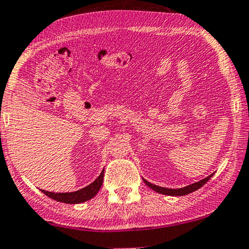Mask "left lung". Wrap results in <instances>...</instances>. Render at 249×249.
Instances as JSON below:
<instances>
[{"mask_svg":"<svg viewBox=\"0 0 249 249\" xmlns=\"http://www.w3.org/2000/svg\"><path fill=\"white\" fill-rule=\"evenodd\" d=\"M213 175H209L208 177H206L204 179H201L200 181H197L195 183H191L189 186H186L183 187V188H178V189H171V188H164V187H159V186H156V185H152L149 181H147L146 179H143L144 183L148 187H150L152 190L157 191V193L159 194H162V195H167V196H185V195H188L190 193H194V191L198 190L199 188H201L202 186L205 185L206 182H207L210 178L213 177Z\"/></svg>","mask_w":249,"mask_h":249,"instance_id":"8db88e82","label":"left lung"}]
</instances>
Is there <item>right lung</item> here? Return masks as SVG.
<instances>
[{
	"label": "right lung",
	"instance_id": "right-lung-1",
	"mask_svg": "<svg viewBox=\"0 0 249 249\" xmlns=\"http://www.w3.org/2000/svg\"><path fill=\"white\" fill-rule=\"evenodd\" d=\"M103 174H105V170H102L100 176L93 182H91L89 186L80 190L72 191V193H51V191L47 190H42V193L47 195L48 197L52 198L53 200L64 202V204H80V202H85L87 200H90L91 198H93L98 194L103 182Z\"/></svg>",
	"mask_w": 249,
	"mask_h": 249
}]
</instances>
